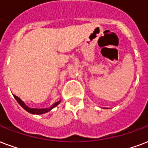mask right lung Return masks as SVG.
Here are the masks:
<instances>
[{
	"mask_svg": "<svg viewBox=\"0 0 148 148\" xmlns=\"http://www.w3.org/2000/svg\"><path fill=\"white\" fill-rule=\"evenodd\" d=\"M14 99H16V101L18 102L19 105H20L23 109H25L27 112H30V113H32V114L41 115V114H43V113H46V112H47L50 111L52 109H53L54 107H56V106L60 102V101H56V102H55L54 104L52 105V106H50L49 108H47V109H32V108H29V107L27 106L25 104L24 101H21L18 97L16 96V95H14Z\"/></svg>",
	"mask_w": 148,
	"mask_h": 148,
	"instance_id": "add662e5",
	"label": "right lung"
}]
</instances>
